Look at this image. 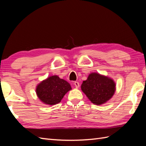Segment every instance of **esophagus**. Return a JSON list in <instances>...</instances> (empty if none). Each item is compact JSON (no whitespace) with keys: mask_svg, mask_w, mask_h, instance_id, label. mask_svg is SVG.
I'll list each match as a JSON object with an SVG mask.
<instances>
[{"mask_svg":"<svg viewBox=\"0 0 146 146\" xmlns=\"http://www.w3.org/2000/svg\"><path fill=\"white\" fill-rule=\"evenodd\" d=\"M74 85H75V86H76V88H79V86H80V85H79V83L78 82H75Z\"/></svg>","mask_w":146,"mask_h":146,"instance_id":"obj_1","label":"esophagus"}]
</instances>
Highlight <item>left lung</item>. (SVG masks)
I'll return each mask as SVG.
<instances>
[{"instance_id":"left-lung-1","label":"left lung","mask_w":146,"mask_h":146,"mask_svg":"<svg viewBox=\"0 0 146 146\" xmlns=\"http://www.w3.org/2000/svg\"><path fill=\"white\" fill-rule=\"evenodd\" d=\"M81 89L92 103L100 105L112 98L116 91V83L111 78L92 72L83 82Z\"/></svg>"}]
</instances>
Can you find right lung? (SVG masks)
Here are the masks:
<instances>
[{
  "label": "right lung",
  "mask_w": 146,
  "mask_h": 146,
  "mask_svg": "<svg viewBox=\"0 0 146 146\" xmlns=\"http://www.w3.org/2000/svg\"><path fill=\"white\" fill-rule=\"evenodd\" d=\"M71 90V86L67 81L55 75L38 84L36 94L43 104L51 106L60 103L64 96Z\"/></svg>",
  "instance_id": "add662e5"
}]
</instances>
